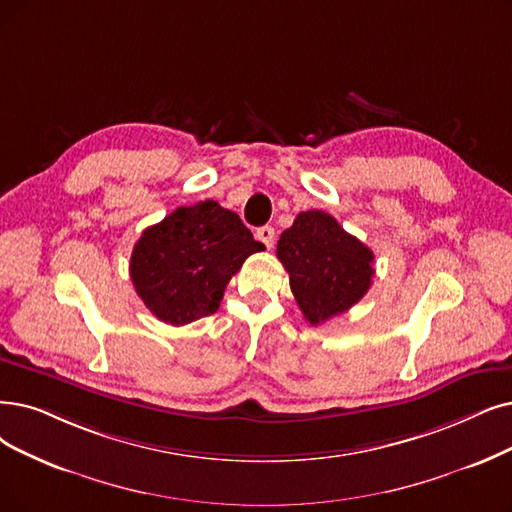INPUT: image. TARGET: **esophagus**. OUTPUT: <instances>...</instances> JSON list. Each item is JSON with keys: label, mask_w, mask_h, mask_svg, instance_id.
I'll list each match as a JSON object with an SVG mask.
<instances>
[{"label": "esophagus", "mask_w": 512, "mask_h": 512, "mask_svg": "<svg viewBox=\"0 0 512 512\" xmlns=\"http://www.w3.org/2000/svg\"><path fill=\"white\" fill-rule=\"evenodd\" d=\"M256 239L262 241V243L267 245V248L271 250L273 243H275V229L269 227V224H267V227H260V229L256 231Z\"/></svg>", "instance_id": "obj_1"}]
</instances>
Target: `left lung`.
<instances>
[{
  "label": "left lung",
  "mask_w": 512,
  "mask_h": 512,
  "mask_svg": "<svg viewBox=\"0 0 512 512\" xmlns=\"http://www.w3.org/2000/svg\"><path fill=\"white\" fill-rule=\"evenodd\" d=\"M277 258L304 319L319 325L357 304L372 285L374 252L321 210L300 212L277 241Z\"/></svg>",
  "instance_id": "8db88e82"
}]
</instances>
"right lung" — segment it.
Wrapping results in <instances>:
<instances>
[{
    "instance_id": "right-lung-1",
    "label": "right lung",
    "mask_w": 512,
    "mask_h": 512,
    "mask_svg": "<svg viewBox=\"0 0 512 512\" xmlns=\"http://www.w3.org/2000/svg\"><path fill=\"white\" fill-rule=\"evenodd\" d=\"M262 250L235 212L206 199L176 208L142 231L130 277L159 321L185 325L216 313L231 277L245 258Z\"/></svg>"
}]
</instances>
